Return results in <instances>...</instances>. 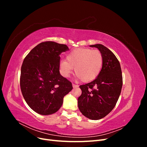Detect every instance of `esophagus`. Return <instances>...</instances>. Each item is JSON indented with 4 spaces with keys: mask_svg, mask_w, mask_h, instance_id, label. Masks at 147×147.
<instances>
[{
    "mask_svg": "<svg viewBox=\"0 0 147 147\" xmlns=\"http://www.w3.org/2000/svg\"><path fill=\"white\" fill-rule=\"evenodd\" d=\"M72 86H73V88H77L78 86L77 85V84H72Z\"/></svg>",
    "mask_w": 147,
    "mask_h": 147,
    "instance_id": "1",
    "label": "esophagus"
}]
</instances>
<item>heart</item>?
<instances>
[{
    "label": "heart",
    "mask_w": 147,
    "mask_h": 147,
    "mask_svg": "<svg viewBox=\"0 0 147 147\" xmlns=\"http://www.w3.org/2000/svg\"><path fill=\"white\" fill-rule=\"evenodd\" d=\"M66 60L59 61V67L61 75L69 77L75 68V73L78 79L89 82L97 78L103 65V57L98 50L78 48L71 51Z\"/></svg>",
    "instance_id": "1"
}]
</instances>
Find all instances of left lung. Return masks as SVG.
Listing matches in <instances>:
<instances>
[{
  "mask_svg": "<svg viewBox=\"0 0 147 147\" xmlns=\"http://www.w3.org/2000/svg\"><path fill=\"white\" fill-rule=\"evenodd\" d=\"M97 48L103 57L100 72L92 82L80 86L82 95L78 99L80 111L86 118L97 120L112 111L121 91L123 77L117 57L102 44L90 45Z\"/></svg>",
  "mask_w": 147,
  "mask_h": 147,
  "instance_id": "obj_1",
  "label": "left lung"
}]
</instances>
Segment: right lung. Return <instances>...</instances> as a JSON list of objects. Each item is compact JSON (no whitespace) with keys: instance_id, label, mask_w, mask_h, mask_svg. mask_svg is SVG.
Returning a JSON list of instances; mask_svg holds the SVG:
<instances>
[{"instance_id":"obj_1","label":"right lung","mask_w":147,"mask_h":147,"mask_svg":"<svg viewBox=\"0 0 147 147\" xmlns=\"http://www.w3.org/2000/svg\"><path fill=\"white\" fill-rule=\"evenodd\" d=\"M69 50L54 42L39 43L24 58L21 66L20 86L26 103L42 115L56 113L64 97L72 90V83L59 72L60 55Z\"/></svg>"}]
</instances>
